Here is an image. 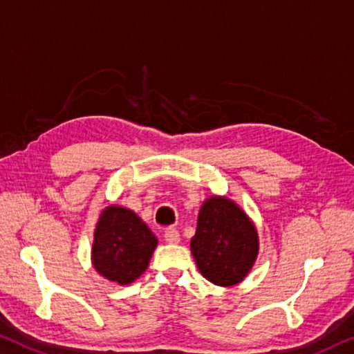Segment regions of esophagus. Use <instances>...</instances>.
I'll list each match as a JSON object with an SVG mask.
<instances>
[{"mask_svg": "<svg viewBox=\"0 0 354 354\" xmlns=\"http://www.w3.org/2000/svg\"><path fill=\"white\" fill-rule=\"evenodd\" d=\"M164 238L167 243L170 244H178L179 243V233L176 228H167L165 233H164Z\"/></svg>", "mask_w": 354, "mask_h": 354, "instance_id": "obj_1", "label": "esophagus"}]
</instances>
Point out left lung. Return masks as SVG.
Here are the masks:
<instances>
[{"label":"left lung","instance_id":"1","mask_svg":"<svg viewBox=\"0 0 354 354\" xmlns=\"http://www.w3.org/2000/svg\"><path fill=\"white\" fill-rule=\"evenodd\" d=\"M190 250L201 276L218 287H232L257 260V228L234 201L214 195L201 206Z\"/></svg>","mask_w":354,"mask_h":354}]
</instances>
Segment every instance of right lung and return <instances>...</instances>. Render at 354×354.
Masks as SVG:
<instances>
[{"instance_id": "obj_1", "label": "right lung", "mask_w": 354, "mask_h": 354, "mask_svg": "<svg viewBox=\"0 0 354 354\" xmlns=\"http://www.w3.org/2000/svg\"><path fill=\"white\" fill-rule=\"evenodd\" d=\"M157 238L136 212L109 206L94 230L91 260L96 271L120 285H129L147 271Z\"/></svg>"}]
</instances>
